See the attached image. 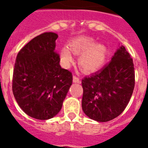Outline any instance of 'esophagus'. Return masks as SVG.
Wrapping results in <instances>:
<instances>
[{"mask_svg":"<svg viewBox=\"0 0 148 148\" xmlns=\"http://www.w3.org/2000/svg\"><path fill=\"white\" fill-rule=\"evenodd\" d=\"M73 82L74 83H81V79L78 76L74 75H73Z\"/></svg>","mask_w":148,"mask_h":148,"instance_id":"esophagus-1","label":"esophagus"}]
</instances>
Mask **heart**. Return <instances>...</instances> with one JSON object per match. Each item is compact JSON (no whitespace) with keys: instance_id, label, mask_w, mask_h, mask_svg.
<instances>
[{"instance_id":"b5f03b06","label":"heart","mask_w":148,"mask_h":148,"mask_svg":"<svg viewBox=\"0 0 148 148\" xmlns=\"http://www.w3.org/2000/svg\"><path fill=\"white\" fill-rule=\"evenodd\" d=\"M70 50L75 55H80L78 64L85 72H95L99 70L105 63L107 58V49L101 44H95L90 38H81L70 44ZM61 57L63 61L69 64L73 61L70 51L67 48L61 50Z\"/></svg>"}]
</instances>
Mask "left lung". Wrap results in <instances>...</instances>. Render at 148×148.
<instances>
[{"label":"left lung","mask_w":148,"mask_h":148,"mask_svg":"<svg viewBox=\"0 0 148 148\" xmlns=\"http://www.w3.org/2000/svg\"><path fill=\"white\" fill-rule=\"evenodd\" d=\"M82 109L89 118L110 121L125 110L135 86L133 59L124 46L102 70L82 81Z\"/></svg>","instance_id":"1"}]
</instances>
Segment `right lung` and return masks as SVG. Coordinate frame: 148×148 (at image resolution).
I'll return each instance as SVG.
<instances>
[{
  "instance_id": "1",
  "label": "right lung",
  "mask_w": 148,
  "mask_h": 148,
  "mask_svg": "<svg viewBox=\"0 0 148 148\" xmlns=\"http://www.w3.org/2000/svg\"><path fill=\"white\" fill-rule=\"evenodd\" d=\"M58 35L40 34L18 53L13 70L12 92L26 114L39 120L53 118L61 110L73 83L70 71L60 66L55 51Z\"/></svg>"
}]
</instances>
